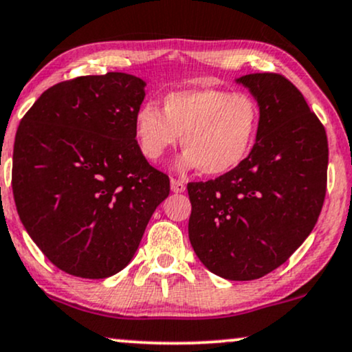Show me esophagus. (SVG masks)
Returning a JSON list of instances; mask_svg holds the SVG:
<instances>
[{"mask_svg":"<svg viewBox=\"0 0 352 352\" xmlns=\"http://www.w3.org/2000/svg\"><path fill=\"white\" fill-rule=\"evenodd\" d=\"M170 188H172V192L182 193V192H185V184L179 179H170Z\"/></svg>","mask_w":352,"mask_h":352,"instance_id":"obj_1","label":"esophagus"}]
</instances>
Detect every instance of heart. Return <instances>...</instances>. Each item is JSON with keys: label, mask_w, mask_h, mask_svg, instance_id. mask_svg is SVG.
<instances>
[{"label": "heart", "mask_w": 352, "mask_h": 352, "mask_svg": "<svg viewBox=\"0 0 352 352\" xmlns=\"http://www.w3.org/2000/svg\"><path fill=\"white\" fill-rule=\"evenodd\" d=\"M261 126V104L248 91L190 88L170 91L162 109L146 101L134 114V135L146 159L157 162L179 142L180 167L224 175L251 154Z\"/></svg>", "instance_id": "heart-1"}]
</instances>
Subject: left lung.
Instances as JSON below:
<instances>
[{"label": "left lung", "instance_id": "1", "mask_svg": "<svg viewBox=\"0 0 352 352\" xmlns=\"http://www.w3.org/2000/svg\"><path fill=\"white\" fill-rule=\"evenodd\" d=\"M261 104L251 154L234 170L190 182L188 238L206 269L254 280L302 245L323 208L328 138L303 95L278 74L238 78Z\"/></svg>", "mask_w": 352, "mask_h": 352}]
</instances>
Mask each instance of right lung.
I'll use <instances>...</instances> for the list:
<instances>
[{
  "instance_id": "1",
  "label": "right lung",
  "mask_w": 352,
  "mask_h": 352,
  "mask_svg": "<svg viewBox=\"0 0 352 352\" xmlns=\"http://www.w3.org/2000/svg\"><path fill=\"white\" fill-rule=\"evenodd\" d=\"M141 78L88 75L45 90L19 122L12 151L16 208L37 248L63 272L107 278L138 251L170 180L134 135Z\"/></svg>"
}]
</instances>
